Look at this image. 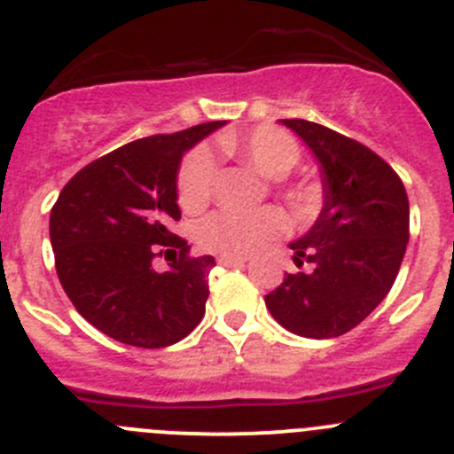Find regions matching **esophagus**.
Returning a JSON list of instances; mask_svg holds the SVG:
<instances>
[{
  "mask_svg": "<svg viewBox=\"0 0 454 454\" xmlns=\"http://www.w3.org/2000/svg\"><path fill=\"white\" fill-rule=\"evenodd\" d=\"M217 262L226 268H235V266H244L246 259L244 257H231V254H219Z\"/></svg>",
  "mask_w": 454,
  "mask_h": 454,
  "instance_id": "obj_1",
  "label": "esophagus"
}]
</instances>
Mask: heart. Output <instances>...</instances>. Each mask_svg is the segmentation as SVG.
Listing matches in <instances>:
<instances>
[{
  "label": "heart",
  "mask_w": 454,
  "mask_h": 454,
  "mask_svg": "<svg viewBox=\"0 0 454 454\" xmlns=\"http://www.w3.org/2000/svg\"><path fill=\"white\" fill-rule=\"evenodd\" d=\"M219 151L239 157L259 170L263 177L281 179L297 166L301 151L293 135L272 126H262L246 135H226L219 139ZM215 161L206 151H197L184 161L179 170V204L191 213L204 208L213 197ZM286 201L299 213H306L319 200L312 184H294L284 191ZM281 217L270 208L239 213V210H217L197 226V241L210 253L246 257L262 248L266 241L281 232Z\"/></svg>",
  "instance_id": "b5f03b06"
}]
</instances>
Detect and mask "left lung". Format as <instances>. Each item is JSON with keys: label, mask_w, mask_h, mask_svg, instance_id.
<instances>
[{"label": "left lung", "mask_w": 454, "mask_h": 454, "mask_svg": "<svg viewBox=\"0 0 454 454\" xmlns=\"http://www.w3.org/2000/svg\"><path fill=\"white\" fill-rule=\"evenodd\" d=\"M319 161L324 208L290 244L294 266L266 294L270 315L299 337L328 339L362 324L388 294L406 254L411 208L399 175L355 139L306 120H279Z\"/></svg>", "instance_id": "8db88e82"}]
</instances>
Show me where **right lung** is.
I'll return each instance as SVG.
<instances>
[{
    "label": "right lung",
    "mask_w": 454,
    "mask_h": 454,
    "mask_svg": "<svg viewBox=\"0 0 454 454\" xmlns=\"http://www.w3.org/2000/svg\"><path fill=\"white\" fill-rule=\"evenodd\" d=\"M223 124L126 144L79 170L52 206L57 277L79 315L115 341L166 348L204 317L215 257H188L191 246L170 223L182 217L184 153ZM161 245L176 254L166 273L152 266Z\"/></svg>",
    "instance_id": "obj_1"
}]
</instances>
